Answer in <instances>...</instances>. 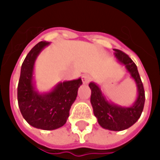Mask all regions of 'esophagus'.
Here are the masks:
<instances>
[{"label": "esophagus", "instance_id": "34e87169", "mask_svg": "<svg viewBox=\"0 0 160 160\" xmlns=\"http://www.w3.org/2000/svg\"><path fill=\"white\" fill-rule=\"evenodd\" d=\"M82 80H83L85 84H88L89 81L91 80V76L88 75V74H84L83 77H82Z\"/></svg>", "mask_w": 160, "mask_h": 160}]
</instances>
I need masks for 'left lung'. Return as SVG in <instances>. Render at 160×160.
Returning <instances> with one entry per match:
<instances>
[{"mask_svg":"<svg viewBox=\"0 0 160 160\" xmlns=\"http://www.w3.org/2000/svg\"><path fill=\"white\" fill-rule=\"evenodd\" d=\"M114 51L115 57L121 64L125 66L131 78L135 80L138 87V98L131 107L128 108L109 103L98 86L94 82H90V102L93 107L94 116L97 117V121L100 125L106 130L120 131L130 128L139 119L144 109L145 96L144 86L136 64L126 53L117 49H114Z\"/></svg>","mask_w":160,"mask_h":160,"instance_id":"left-lung-1","label":"left lung"}]
</instances>
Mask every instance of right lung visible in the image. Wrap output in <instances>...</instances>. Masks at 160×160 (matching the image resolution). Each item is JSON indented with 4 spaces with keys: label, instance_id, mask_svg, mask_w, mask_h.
Returning <instances> with one entry per match:
<instances>
[{
    "label": "right lung",
    "instance_id": "1",
    "mask_svg": "<svg viewBox=\"0 0 160 160\" xmlns=\"http://www.w3.org/2000/svg\"><path fill=\"white\" fill-rule=\"evenodd\" d=\"M49 43L39 42L30 50L22 65L17 87L18 106L23 118L31 126L45 130H55L66 123L78 89L82 84L80 78L60 82L46 94H40L36 90L33 82L35 61Z\"/></svg>",
    "mask_w": 160,
    "mask_h": 160
}]
</instances>
